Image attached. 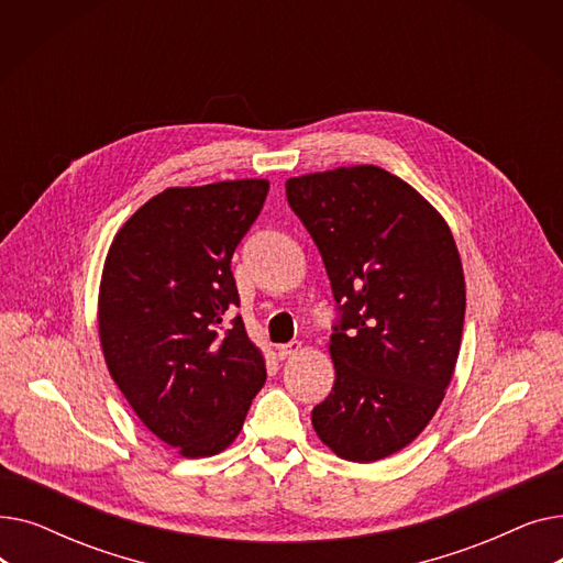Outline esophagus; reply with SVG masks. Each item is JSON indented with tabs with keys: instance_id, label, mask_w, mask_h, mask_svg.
I'll return each mask as SVG.
<instances>
[{
	"instance_id": "34e87169",
	"label": "esophagus",
	"mask_w": 563,
	"mask_h": 563,
	"mask_svg": "<svg viewBox=\"0 0 563 563\" xmlns=\"http://www.w3.org/2000/svg\"><path fill=\"white\" fill-rule=\"evenodd\" d=\"M278 358L280 361H285V358H289V356H294V353H299L301 351V342H297V340H294V342H287V344H278Z\"/></svg>"
}]
</instances>
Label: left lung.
<instances>
[{
    "label": "left lung",
    "mask_w": 563,
    "mask_h": 563,
    "mask_svg": "<svg viewBox=\"0 0 563 563\" xmlns=\"http://www.w3.org/2000/svg\"><path fill=\"white\" fill-rule=\"evenodd\" d=\"M285 189L340 310L329 344L335 383L312 427L340 459H386L424 431L456 367L465 278L452 230L372 164L289 177Z\"/></svg>",
    "instance_id": "left-lung-1"
}]
</instances>
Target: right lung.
Returning a JSON list of instances; mask_svg holds the SVG:
<instances>
[{
    "instance_id": "1",
    "label": "right lung",
    "mask_w": 563,
    "mask_h": 563,
    "mask_svg": "<svg viewBox=\"0 0 563 563\" xmlns=\"http://www.w3.org/2000/svg\"><path fill=\"white\" fill-rule=\"evenodd\" d=\"M269 183L170 187L141 205L109 246L98 299L104 361L139 420L187 459L240 435L266 380L230 260Z\"/></svg>"
}]
</instances>
